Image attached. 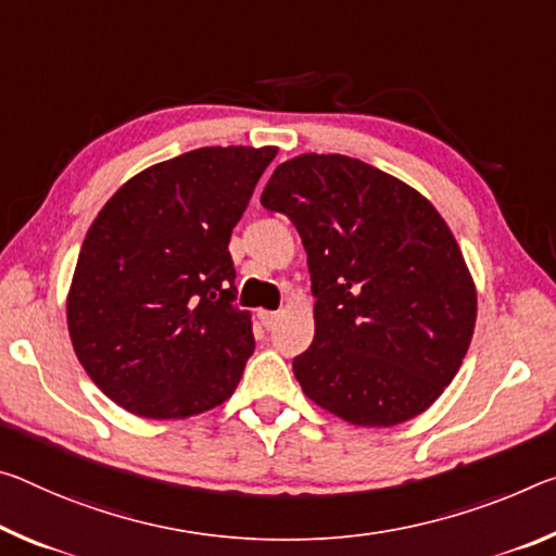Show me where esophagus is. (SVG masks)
I'll list each match as a JSON object with an SVG mask.
<instances>
[{
	"label": "esophagus",
	"mask_w": 556,
	"mask_h": 556,
	"mask_svg": "<svg viewBox=\"0 0 556 556\" xmlns=\"http://www.w3.org/2000/svg\"><path fill=\"white\" fill-rule=\"evenodd\" d=\"M257 316H260V321H262L264 329H271V326L279 321V312H264L262 309Z\"/></svg>",
	"instance_id": "34e87169"
}]
</instances>
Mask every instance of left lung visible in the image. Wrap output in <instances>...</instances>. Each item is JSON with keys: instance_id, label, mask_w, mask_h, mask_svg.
Listing matches in <instances>:
<instances>
[{"instance_id": "8db88e82", "label": "left lung", "mask_w": 556, "mask_h": 556, "mask_svg": "<svg viewBox=\"0 0 556 556\" xmlns=\"http://www.w3.org/2000/svg\"><path fill=\"white\" fill-rule=\"evenodd\" d=\"M262 205L292 219L312 275L302 391L354 426L420 416L468 354L478 294L451 227L393 175L349 155L281 163Z\"/></svg>"}]
</instances>
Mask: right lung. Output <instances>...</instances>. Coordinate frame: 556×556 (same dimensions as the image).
I'll use <instances>...</instances> for the list:
<instances>
[{
    "label": "right lung",
    "mask_w": 556,
    "mask_h": 556,
    "mask_svg": "<svg viewBox=\"0 0 556 556\" xmlns=\"http://www.w3.org/2000/svg\"><path fill=\"white\" fill-rule=\"evenodd\" d=\"M277 148H198L138 173L88 227L66 302L91 381L140 418L225 403L254 351L232 227Z\"/></svg>",
    "instance_id": "right-lung-1"
}]
</instances>
